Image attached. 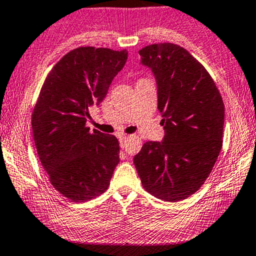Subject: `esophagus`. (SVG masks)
Here are the masks:
<instances>
[{
    "label": "esophagus",
    "mask_w": 256,
    "mask_h": 256,
    "mask_svg": "<svg viewBox=\"0 0 256 256\" xmlns=\"http://www.w3.org/2000/svg\"><path fill=\"white\" fill-rule=\"evenodd\" d=\"M118 140H120V148H122V149H124V146H126V142H127V136H120V138H118Z\"/></svg>",
    "instance_id": "obj_1"
}]
</instances>
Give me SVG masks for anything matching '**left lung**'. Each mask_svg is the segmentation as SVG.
Here are the masks:
<instances>
[{
  "label": "left lung",
  "mask_w": 256,
  "mask_h": 256,
  "mask_svg": "<svg viewBox=\"0 0 256 256\" xmlns=\"http://www.w3.org/2000/svg\"><path fill=\"white\" fill-rule=\"evenodd\" d=\"M158 83L162 142H146L134 164L142 186L164 202H180L198 192L222 148L224 105L204 66L171 42L139 51Z\"/></svg>",
  "instance_id": "1"
}]
</instances>
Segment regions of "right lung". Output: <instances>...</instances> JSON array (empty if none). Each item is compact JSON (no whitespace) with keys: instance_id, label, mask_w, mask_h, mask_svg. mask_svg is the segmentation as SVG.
Segmentation results:
<instances>
[{"instance_id":"add662e5","label":"right lung","mask_w":256,"mask_h":256,"mask_svg":"<svg viewBox=\"0 0 256 256\" xmlns=\"http://www.w3.org/2000/svg\"><path fill=\"white\" fill-rule=\"evenodd\" d=\"M127 57V50L74 48L48 74L32 110V136L41 164L54 188L72 202L105 193L120 162L116 136L90 132L86 118L89 107L105 98Z\"/></svg>"}]
</instances>
